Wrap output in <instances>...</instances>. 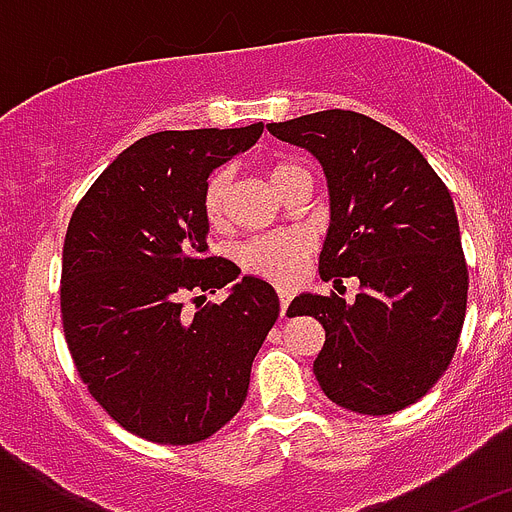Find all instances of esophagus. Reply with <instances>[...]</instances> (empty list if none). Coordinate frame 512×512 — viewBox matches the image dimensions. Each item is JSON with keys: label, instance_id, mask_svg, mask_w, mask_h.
Wrapping results in <instances>:
<instances>
[{"label": "esophagus", "instance_id": "obj_1", "mask_svg": "<svg viewBox=\"0 0 512 512\" xmlns=\"http://www.w3.org/2000/svg\"><path fill=\"white\" fill-rule=\"evenodd\" d=\"M279 292V310H282V315L284 312H287V305H289V300H292V292H289V289H277Z\"/></svg>", "mask_w": 512, "mask_h": 512}]
</instances>
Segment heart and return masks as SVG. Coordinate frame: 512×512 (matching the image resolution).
I'll return each mask as SVG.
<instances>
[{
	"instance_id": "heart-1",
	"label": "heart",
	"mask_w": 512,
	"mask_h": 512,
	"mask_svg": "<svg viewBox=\"0 0 512 512\" xmlns=\"http://www.w3.org/2000/svg\"><path fill=\"white\" fill-rule=\"evenodd\" d=\"M266 174H269L271 184L277 187V192H282L284 184L292 182L295 176L307 174V171L297 161H274V164H269ZM230 187H233L230 169H217L207 179L202 207H205V215L212 225H220L228 215ZM310 251V238L302 233L264 235V238H253L241 248V264L259 277L271 279V282L292 284L302 274V266H305Z\"/></svg>"
}]
</instances>
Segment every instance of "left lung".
Listing matches in <instances>:
<instances>
[{"label": "left lung", "mask_w": 512, "mask_h": 512, "mask_svg": "<svg viewBox=\"0 0 512 512\" xmlns=\"http://www.w3.org/2000/svg\"><path fill=\"white\" fill-rule=\"evenodd\" d=\"M266 128L310 151L328 179L320 279L361 284L354 302L305 292L289 305V315H312L325 328L315 379L354 413L408 408L451 364L467 312L449 189L408 138L359 112H312Z\"/></svg>", "instance_id": "obj_1"}]
</instances>
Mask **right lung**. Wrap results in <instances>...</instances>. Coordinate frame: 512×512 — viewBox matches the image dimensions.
I'll list each match as a JSON object with an SVG mask.
<instances>
[{
  "mask_svg": "<svg viewBox=\"0 0 512 512\" xmlns=\"http://www.w3.org/2000/svg\"><path fill=\"white\" fill-rule=\"evenodd\" d=\"M261 133L253 122L146 135L71 215L61 266L71 359L104 413L146 441L187 446L220 431L246 402L251 364L279 318L277 292L256 277L192 318L182 310L187 295L241 274L207 253L202 197L207 176Z\"/></svg>",
  "mask_w": 512,
  "mask_h": 512,
  "instance_id": "right-lung-1",
  "label": "right lung"
}]
</instances>
